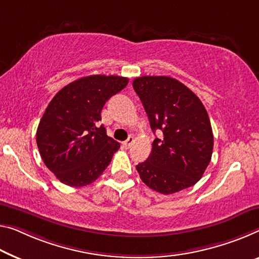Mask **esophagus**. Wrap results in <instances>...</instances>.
<instances>
[{"mask_svg": "<svg viewBox=\"0 0 259 259\" xmlns=\"http://www.w3.org/2000/svg\"><path fill=\"white\" fill-rule=\"evenodd\" d=\"M133 143H134V138L133 137H128V139H127L126 141L122 142V145H124V147H125L126 149H128V148H131V147H132Z\"/></svg>", "mask_w": 259, "mask_h": 259, "instance_id": "obj_1", "label": "esophagus"}]
</instances>
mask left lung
Segmentation results:
<instances>
[{"mask_svg":"<svg viewBox=\"0 0 259 259\" xmlns=\"http://www.w3.org/2000/svg\"><path fill=\"white\" fill-rule=\"evenodd\" d=\"M133 88L148 114L153 132L160 130L147 161L137 170L156 192L171 194L196 184L213 153L212 126L200 99L188 87L169 76H141Z\"/></svg>","mask_w":259,"mask_h":259,"instance_id":"8db88e82","label":"left lung"}]
</instances>
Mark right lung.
Listing matches in <instances>:
<instances>
[{"label":"right lung","instance_id":"right-lung-1","mask_svg":"<svg viewBox=\"0 0 259 259\" xmlns=\"http://www.w3.org/2000/svg\"><path fill=\"white\" fill-rule=\"evenodd\" d=\"M127 83V77L90 75L63 87L46 107L37 146L45 165L63 184H91L110 164L120 145L99 125L101 112Z\"/></svg>","mask_w":259,"mask_h":259}]
</instances>
